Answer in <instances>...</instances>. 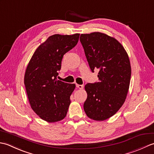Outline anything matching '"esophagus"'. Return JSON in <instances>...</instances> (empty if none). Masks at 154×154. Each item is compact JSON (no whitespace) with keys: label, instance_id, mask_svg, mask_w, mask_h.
<instances>
[{"label":"esophagus","instance_id":"obj_1","mask_svg":"<svg viewBox=\"0 0 154 154\" xmlns=\"http://www.w3.org/2000/svg\"><path fill=\"white\" fill-rule=\"evenodd\" d=\"M77 87L79 89H83V85H77Z\"/></svg>","mask_w":154,"mask_h":154}]
</instances>
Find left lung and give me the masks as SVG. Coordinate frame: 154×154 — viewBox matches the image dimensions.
<instances>
[{
	"label": "left lung",
	"mask_w": 154,
	"mask_h": 154,
	"mask_svg": "<svg viewBox=\"0 0 154 154\" xmlns=\"http://www.w3.org/2000/svg\"><path fill=\"white\" fill-rule=\"evenodd\" d=\"M91 70L99 69V82L85 86L87 98L83 107L90 119L103 121L122 106L128 92L131 66L126 50L115 38L100 32L81 34Z\"/></svg>",
	"instance_id": "obj_1"
}]
</instances>
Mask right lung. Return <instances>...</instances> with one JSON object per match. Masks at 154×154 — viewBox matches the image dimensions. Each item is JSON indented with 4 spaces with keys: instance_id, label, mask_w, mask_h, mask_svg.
<instances>
[{
    "instance_id": "add662e5",
    "label": "right lung",
    "mask_w": 154,
    "mask_h": 154,
    "mask_svg": "<svg viewBox=\"0 0 154 154\" xmlns=\"http://www.w3.org/2000/svg\"><path fill=\"white\" fill-rule=\"evenodd\" d=\"M79 34H54L39 46L24 75V85L31 108L48 122L63 120L71 103L75 84L57 79L65 54L79 41Z\"/></svg>"
}]
</instances>
